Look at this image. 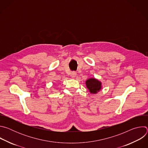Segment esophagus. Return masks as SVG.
Returning <instances> with one entry per match:
<instances>
[{"instance_id": "34e87169", "label": "esophagus", "mask_w": 148, "mask_h": 148, "mask_svg": "<svg viewBox=\"0 0 148 148\" xmlns=\"http://www.w3.org/2000/svg\"><path fill=\"white\" fill-rule=\"evenodd\" d=\"M76 75H77V73L75 72V71H73L72 72V73L71 74V77L72 78H75L76 77Z\"/></svg>"}]
</instances>
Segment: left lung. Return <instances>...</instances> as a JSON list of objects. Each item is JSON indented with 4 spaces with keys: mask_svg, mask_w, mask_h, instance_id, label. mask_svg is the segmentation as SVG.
<instances>
[{
    "mask_svg": "<svg viewBox=\"0 0 148 148\" xmlns=\"http://www.w3.org/2000/svg\"><path fill=\"white\" fill-rule=\"evenodd\" d=\"M86 84L91 94H97L102 88V83L96 78H91L86 81Z\"/></svg>",
    "mask_w": 148,
    "mask_h": 148,
    "instance_id": "8db88e82",
    "label": "left lung"
}]
</instances>
